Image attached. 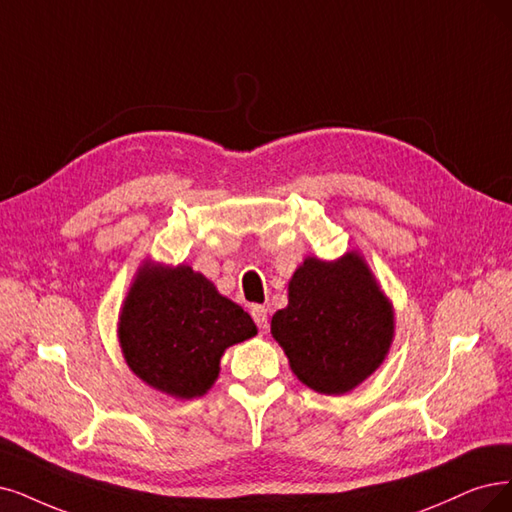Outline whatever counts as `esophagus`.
Segmentation results:
<instances>
[{
	"label": "esophagus",
	"mask_w": 512,
	"mask_h": 512,
	"mask_svg": "<svg viewBox=\"0 0 512 512\" xmlns=\"http://www.w3.org/2000/svg\"><path fill=\"white\" fill-rule=\"evenodd\" d=\"M251 316H253L255 325H257L261 331L268 329V308H266V306H253V308H251Z\"/></svg>",
	"instance_id": "34e87169"
}]
</instances>
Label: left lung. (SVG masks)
<instances>
[{"instance_id":"8db88e82","label":"left lung","mask_w":512,"mask_h":512,"mask_svg":"<svg viewBox=\"0 0 512 512\" xmlns=\"http://www.w3.org/2000/svg\"><path fill=\"white\" fill-rule=\"evenodd\" d=\"M270 331L301 384L339 396L386 361L394 308L358 251L333 261L306 257L289 280V304L272 316Z\"/></svg>"}]
</instances>
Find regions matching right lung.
<instances>
[{"mask_svg": "<svg viewBox=\"0 0 512 512\" xmlns=\"http://www.w3.org/2000/svg\"><path fill=\"white\" fill-rule=\"evenodd\" d=\"M255 335L253 318L187 263L143 259L118 314L128 369L179 401L211 390L223 352Z\"/></svg>", "mask_w": 512, "mask_h": 512, "instance_id": "add662e5", "label": "right lung"}]
</instances>
